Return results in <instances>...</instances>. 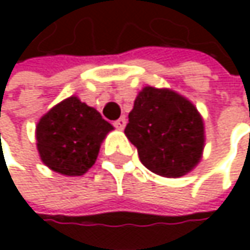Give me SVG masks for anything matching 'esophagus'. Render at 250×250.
I'll list each match as a JSON object with an SVG mask.
<instances>
[{"label": "esophagus", "mask_w": 250, "mask_h": 250, "mask_svg": "<svg viewBox=\"0 0 250 250\" xmlns=\"http://www.w3.org/2000/svg\"><path fill=\"white\" fill-rule=\"evenodd\" d=\"M125 123H127V120H125V117H120L119 120H116L113 125H114V127L116 128H119V130H123L125 127Z\"/></svg>", "instance_id": "esophagus-1"}]
</instances>
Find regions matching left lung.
<instances>
[{"label":"left lung","mask_w":250,"mask_h":250,"mask_svg":"<svg viewBox=\"0 0 250 250\" xmlns=\"http://www.w3.org/2000/svg\"><path fill=\"white\" fill-rule=\"evenodd\" d=\"M140 162L153 174L179 178L197 167L204 149V123L195 105L172 89L145 86L125 128Z\"/></svg>","instance_id":"obj_1"}]
</instances>
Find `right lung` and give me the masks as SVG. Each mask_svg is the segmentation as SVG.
<instances>
[{
  "mask_svg": "<svg viewBox=\"0 0 250 250\" xmlns=\"http://www.w3.org/2000/svg\"><path fill=\"white\" fill-rule=\"evenodd\" d=\"M113 125L101 114L69 97L49 110L37 123L36 140L42 162L68 176L83 175L97 161L100 146Z\"/></svg>",
  "mask_w": 250,
  "mask_h": 250,
  "instance_id": "right-lung-1",
  "label": "right lung"
}]
</instances>
